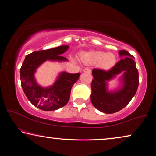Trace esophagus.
<instances>
[{
	"label": "esophagus",
	"mask_w": 156,
	"mask_h": 156,
	"mask_svg": "<svg viewBox=\"0 0 156 156\" xmlns=\"http://www.w3.org/2000/svg\"><path fill=\"white\" fill-rule=\"evenodd\" d=\"M84 73H90V72H91V69H90V68H85V69H84Z\"/></svg>",
	"instance_id": "34e87169"
}]
</instances>
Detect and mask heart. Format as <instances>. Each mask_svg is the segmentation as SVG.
Segmentation results:
<instances>
[{
    "label": "heart",
    "mask_w": 156,
    "mask_h": 156,
    "mask_svg": "<svg viewBox=\"0 0 156 156\" xmlns=\"http://www.w3.org/2000/svg\"><path fill=\"white\" fill-rule=\"evenodd\" d=\"M82 60L86 64L97 65L101 68L108 69L114 66L116 62L115 56L112 53H106L101 51L83 53L81 55Z\"/></svg>",
    "instance_id": "heart-1"
}]
</instances>
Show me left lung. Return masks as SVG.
Wrapping results in <instances>:
<instances>
[{
	"label": "left lung",
	"mask_w": 156,
	"mask_h": 156,
	"mask_svg": "<svg viewBox=\"0 0 156 156\" xmlns=\"http://www.w3.org/2000/svg\"><path fill=\"white\" fill-rule=\"evenodd\" d=\"M121 59L111 69L106 71L93 69L90 100L93 105L101 112L112 114L126 107L135 95L138 89V72L133 56L125 50L119 51ZM123 73L122 87L115 92H108L107 81Z\"/></svg>",
	"instance_id": "8db88e82"
}]
</instances>
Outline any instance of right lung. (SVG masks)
<instances>
[{"label":"right lung","instance_id":"right-lung-1","mask_svg":"<svg viewBox=\"0 0 156 156\" xmlns=\"http://www.w3.org/2000/svg\"><path fill=\"white\" fill-rule=\"evenodd\" d=\"M68 48V46H61L37 51L27 55L22 63L20 72L22 89L30 103L44 111L55 110L66 105L69 100L72 87L78 80L80 73L61 72L53 85L49 87L39 86L34 74L37 68L47 60L67 61L61 55Z\"/></svg>","mask_w":156,"mask_h":156}]
</instances>
